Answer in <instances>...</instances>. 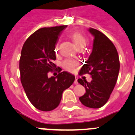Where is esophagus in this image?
<instances>
[{
    "label": "esophagus",
    "mask_w": 135,
    "mask_h": 135,
    "mask_svg": "<svg viewBox=\"0 0 135 135\" xmlns=\"http://www.w3.org/2000/svg\"><path fill=\"white\" fill-rule=\"evenodd\" d=\"M74 83H75V84H78V81H77V77H76H76H75V82H74Z\"/></svg>",
    "instance_id": "1"
}]
</instances>
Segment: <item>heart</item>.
I'll return each mask as SVG.
<instances>
[{"mask_svg": "<svg viewBox=\"0 0 135 135\" xmlns=\"http://www.w3.org/2000/svg\"><path fill=\"white\" fill-rule=\"evenodd\" d=\"M69 37L79 49H82L83 48H84L88 42V40L87 37L84 35H83L82 33L77 32V31L71 33L69 35ZM78 66L79 63L76 60L68 59L64 62V67L69 72H75L76 69L78 68Z\"/></svg>", "mask_w": 135, "mask_h": 135, "instance_id": "1", "label": "heart"}]
</instances>
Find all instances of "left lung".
<instances>
[{
	"instance_id": "left-lung-1",
	"label": "left lung",
	"mask_w": 135,
	"mask_h": 135,
	"mask_svg": "<svg viewBox=\"0 0 135 135\" xmlns=\"http://www.w3.org/2000/svg\"><path fill=\"white\" fill-rule=\"evenodd\" d=\"M88 31L94 38L93 48L79 74H90L92 80L91 82L81 79L77 80L86 91L79 100L88 108H99L106 104L114 88L120 61L117 50L108 37L91 27Z\"/></svg>"
}]
</instances>
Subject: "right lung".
<instances>
[{
  "mask_svg": "<svg viewBox=\"0 0 135 135\" xmlns=\"http://www.w3.org/2000/svg\"><path fill=\"white\" fill-rule=\"evenodd\" d=\"M67 25L43 27L35 31L23 46L19 60L21 81L30 102L37 109L48 112L60 104L63 91L75 81V76L63 71L48 77L56 67L55 46Z\"/></svg>",
  "mask_w": 135,
  "mask_h": 135,
  "instance_id": "1",
  "label": "right lung"
}]
</instances>
